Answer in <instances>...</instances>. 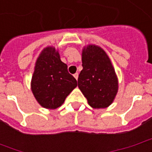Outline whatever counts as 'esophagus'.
I'll use <instances>...</instances> for the list:
<instances>
[{
  "label": "esophagus",
  "instance_id": "34e87169",
  "mask_svg": "<svg viewBox=\"0 0 152 152\" xmlns=\"http://www.w3.org/2000/svg\"><path fill=\"white\" fill-rule=\"evenodd\" d=\"M73 76H74V77H75L76 80H77V79H78V76H79V74H78V73H75Z\"/></svg>",
  "mask_w": 152,
  "mask_h": 152
}]
</instances>
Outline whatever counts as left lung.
Instances as JSON below:
<instances>
[{"label":"left lung","mask_w":152,"mask_h":152,"mask_svg":"<svg viewBox=\"0 0 152 152\" xmlns=\"http://www.w3.org/2000/svg\"><path fill=\"white\" fill-rule=\"evenodd\" d=\"M82 66L78 87L93 108H106L118 92V78L108 55L99 45H88L82 50Z\"/></svg>","instance_id":"left-lung-1"}]
</instances>
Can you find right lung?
Returning <instances> with one entry per match:
<instances>
[{"instance_id":"right-lung-1","label":"right lung","mask_w":152,"mask_h":152,"mask_svg":"<svg viewBox=\"0 0 152 152\" xmlns=\"http://www.w3.org/2000/svg\"><path fill=\"white\" fill-rule=\"evenodd\" d=\"M76 86V80L61 61L58 50L53 46L45 48L37 59L31 80V92L38 103L44 108H58Z\"/></svg>"}]
</instances>
